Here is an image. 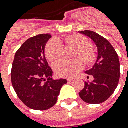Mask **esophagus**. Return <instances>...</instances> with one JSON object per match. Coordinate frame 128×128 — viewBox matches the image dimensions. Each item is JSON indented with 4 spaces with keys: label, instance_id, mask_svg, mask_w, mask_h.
<instances>
[{
    "label": "esophagus",
    "instance_id": "34e87169",
    "mask_svg": "<svg viewBox=\"0 0 128 128\" xmlns=\"http://www.w3.org/2000/svg\"><path fill=\"white\" fill-rule=\"evenodd\" d=\"M67 81H68V82H70L73 81V78H68V79H67Z\"/></svg>",
    "mask_w": 128,
    "mask_h": 128
}]
</instances>
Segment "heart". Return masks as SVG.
<instances>
[{
  "mask_svg": "<svg viewBox=\"0 0 128 128\" xmlns=\"http://www.w3.org/2000/svg\"><path fill=\"white\" fill-rule=\"evenodd\" d=\"M64 40L68 44L73 46L77 48L76 55L82 60L86 64L93 62L95 58V52L91 46L89 42L85 36L78 34H73L64 37ZM62 49L61 42L58 39H50L46 44L45 54L47 59L51 62H55L60 57ZM82 64L80 60L66 61L60 60L57 62L53 68L56 75L62 78L73 76L81 68Z\"/></svg>",
  "mask_w": 128,
  "mask_h": 128,
  "instance_id": "obj_1",
  "label": "heart"
}]
</instances>
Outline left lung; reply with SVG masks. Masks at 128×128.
Listing matches in <instances>:
<instances>
[{"mask_svg":"<svg viewBox=\"0 0 128 128\" xmlns=\"http://www.w3.org/2000/svg\"><path fill=\"white\" fill-rule=\"evenodd\" d=\"M94 41L98 48V58L92 68L85 71L93 77L92 82H84L80 97L86 103L100 104L107 100L116 89L120 78V62L114 47L103 36L95 32H79ZM89 76L87 78L89 79Z\"/></svg>","mask_w":128,"mask_h":128,"instance_id":"obj_1","label":"left lung"}]
</instances>
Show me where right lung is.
Masks as SVG:
<instances>
[{"mask_svg":"<svg viewBox=\"0 0 128 128\" xmlns=\"http://www.w3.org/2000/svg\"><path fill=\"white\" fill-rule=\"evenodd\" d=\"M50 38V34H42L28 39L16 51L12 63L14 91L27 107L35 110L54 106L62 86L67 82L66 79L52 78V70L44 55L46 44Z\"/></svg>","mask_w":128,"mask_h":128,"instance_id":"1","label":"right lung"}]
</instances>
